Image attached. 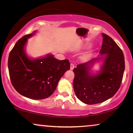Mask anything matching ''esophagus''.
Returning <instances> with one entry per match:
<instances>
[{
	"mask_svg": "<svg viewBox=\"0 0 133 133\" xmlns=\"http://www.w3.org/2000/svg\"><path fill=\"white\" fill-rule=\"evenodd\" d=\"M74 68H75V65H74L73 63L70 64V70H73Z\"/></svg>",
	"mask_w": 133,
	"mask_h": 133,
	"instance_id": "obj_1",
	"label": "esophagus"
}]
</instances>
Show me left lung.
I'll use <instances>...</instances> for the list:
<instances>
[{
  "label": "left lung",
  "instance_id": "8db88e82",
  "mask_svg": "<svg viewBox=\"0 0 133 133\" xmlns=\"http://www.w3.org/2000/svg\"><path fill=\"white\" fill-rule=\"evenodd\" d=\"M100 56L79 64L73 69V88L76 96L83 103L94 104L112 97L120 87L125 69L121 49L109 36L103 33ZM103 62L96 74L91 69L96 62Z\"/></svg>",
  "mask_w": 133,
  "mask_h": 133
}]
</instances>
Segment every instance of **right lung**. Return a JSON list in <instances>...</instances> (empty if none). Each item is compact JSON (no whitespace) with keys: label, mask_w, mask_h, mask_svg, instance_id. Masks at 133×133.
<instances>
[{"label":"right lung","mask_w":133,"mask_h":133,"mask_svg":"<svg viewBox=\"0 0 133 133\" xmlns=\"http://www.w3.org/2000/svg\"><path fill=\"white\" fill-rule=\"evenodd\" d=\"M36 31L24 36L16 43L9 56L8 69L11 82L18 93L33 100H41L54 93L70 64L69 60H59L51 54L36 58L29 57L26 45Z\"/></svg>","instance_id":"add662e5"}]
</instances>
